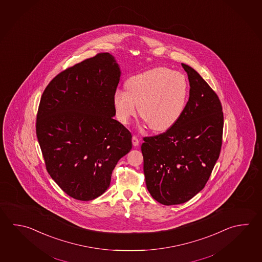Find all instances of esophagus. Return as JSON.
I'll use <instances>...</instances> for the list:
<instances>
[{
  "label": "esophagus",
  "instance_id": "34e87169",
  "mask_svg": "<svg viewBox=\"0 0 262 262\" xmlns=\"http://www.w3.org/2000/svg\"><path fill=\"white\" fill-rule=\"evenodd\" d=\"M133 144H134V146H137L139 144L138 137H137V136H135V135L133 136Z\"/></svg>",
  "mask_w": 262,
  "mask_h": 262
}]
</instances>
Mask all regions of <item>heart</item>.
<instances>
[{"mask_svg": "<svg viewBox=\"0 0 262 262\" xmlns=\"http://www.w3.org/2000/svg\"><path fill=\"white\" fill-rule=\"evenodd\" d=\"M127 91L117 90L114 106L121 123L128 124L137 111L157 132L172 128L187 104L189 82L179 71L156 68L134 75L126 81Z\"/></svg>", "mask_w": 262, "mask_h": 262, "instance_id": "b5f03b06", "label": "heart"}]
</instances>
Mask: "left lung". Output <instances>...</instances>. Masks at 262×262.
<instances>
[{
    "label": "left lung",
    "instance_id": "left-lung-1",
    "mask_svg": "<svg viewBox=\"0 0 262 262\" xmlns=\"http://www.w3.org/2000/svg\"><path fill=\"white\" fill-rule=\"evenodd\" d=\"M182 66L190 82L183 116L165 133L143 137L141 147L146 187L166 206L187 202L205 187L222 149V103L194 69Z\"/></svg>",
    "mask_w": 262,
    "mask_h": 262
}]
</instances>
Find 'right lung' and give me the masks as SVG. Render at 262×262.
Returning a JSON list of instances; mask_svg holds the SVG:
<instances>
[{"instance_id":"obj_1","label":"right lung","mask_w":262,"mask_h":262,"mask_svg":"<svg viewBox=\"0 0 262 262\" xmlns=\"http://www.w3.org/2000/svg\"><path fill=\"white\" fill-rule=\"evenodd\" d=\"M120 70L99 53L56 75L40 98L36 134L50 176L69 196L89 201L106 191L132 134L113 119Z\"/></svg>"}]
</instances>
